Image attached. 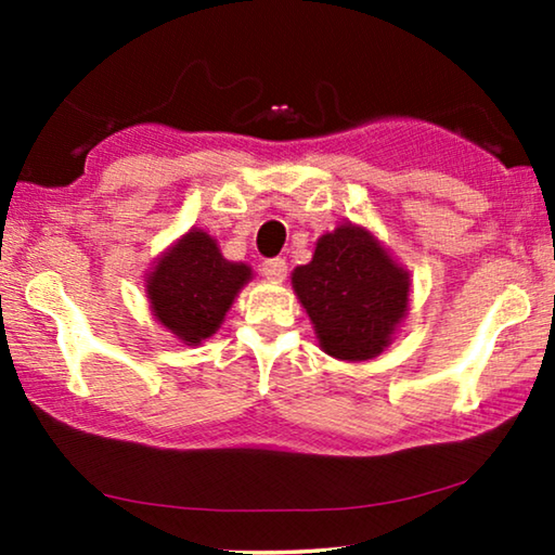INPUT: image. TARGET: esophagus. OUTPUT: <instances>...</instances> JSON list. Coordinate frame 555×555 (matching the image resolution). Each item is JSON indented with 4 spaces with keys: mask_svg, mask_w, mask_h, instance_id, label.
<instances>
[{
    "mask_svg": "<svg viewBox=\"0 0 555 555\" xmlns=\"http://www.w3.org/2000/svg\"><path fill=\"white\" fill-rule=\"evenodd\" d=\"M260 272L268 280H272V283H283L287 275V262L283 260V257H272V260H264L260 264Z\"/></svg>",
    "mask_w": 555,
    "mask_h": 555,
    "instance_id": "34e87169",
    "label": "esophagus"
}]
</instances>
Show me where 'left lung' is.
Instances as JSON below:
<instances>
[{
  "mask_svg": "<svg viewBox=\"0 0 555 555\" xmlns=\"http://www.w3.org/2000/svg\"><path fill=\"white\" fill-rule=\"evenodd\" d=\"M293 287L328 356L366 361L384 351L409 306V275L366 230L353 224L323 234Z\"/></svg>",
  "mask_w": 555,
  "mask_h": 555,
  "instance_id": "obj_1",
  "label": "left lung"
}]
</instances>
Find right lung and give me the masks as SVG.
<instances>
[{
  "instance_id": "obj_1",
  "label": "right lung",
  "mask_w": 555,
  "mask_h": 555,
  "mask_svg": "<svg viewBox=\"0 0 555 555\" xmlns=\"http://www.w3.org/2000/svg\"><path fill=\"white\" fill-rule=\"evenodd\" d=\"M253 270L227 262L207 232H189L149 275L154 315L184 344H202L224 321Z\"/></svg>"
}]
</instances>
